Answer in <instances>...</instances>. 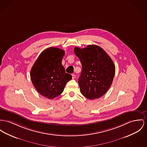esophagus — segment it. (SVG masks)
Returning a JSON list of instances; mask_svg holds the SVG:
<instances>
[{
  "instance_id": "1",
  "label": "esophagus",
  "mask_w": 147,
  "mask_h": 147,
  "mask_svg": "<svg viewBox=\"0 0 147 147\" xmlns=\"http://www.w3.org/2000/svg\"><path fill=\"white\" fill-rule=\"evenodd\" d=\"M75 78H76V75H74V74H72V79H74Z\"/></svg>"
}]
</instances>
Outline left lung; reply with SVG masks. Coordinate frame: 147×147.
<instances>
[{
	"instance_id": "8db88e82",
	"label": "left lung",
	"mask_w": 147,
	"mask_h": 147,
	"mask_svg": "<svg viewBox=\"0 0 147 147\" xmlns=\"http://www.w3.org/2000/svg\"><path fill=\"white\" fill-rule=\"evenodd\" d=\"M82 69L78 83L81 94L90 100L104 95L110 88L115 72L113 60L106 52L96 45L86 48L75 47Z\"/></svg>"
}]
</instances>
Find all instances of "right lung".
Segmentation results:
<instances>
[{
    "instance_id": "add662e5",
    "label": "right lung",
    "mask_w": 147,
    "mask_h": 147,
    "mask_svg": "<svg viewBox=\"0 0 147 147\" xmlns=\"http://www.w3.org/2000/svg\"><path fill=\"white\" fill-rule=\"evenodd\" d=\"M65 52L56 47L44 50L30 70V78L39 94L49 99L59 96L72 76L65 72L62 60Z\"/></svg>"
}]
</instances>
